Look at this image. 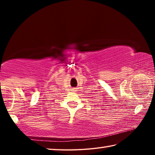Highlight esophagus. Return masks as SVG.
<instances>
[{
	"mask_svg": "<svg viewBox=\"0 0 155 155\" xmlns=\"http://www.w3.org/2000/svg\"><path fill=\"white\" fill-rule=\"evenodd\" d=\"M72 90H73L72 91H76V90H75V88H74V89H72Z\"/></svg>",
	"mask_w": 155,
	"mask_h": 155,
	"instance_id": "esophagus-1",
	"label": "esophagus"
}]
</instances>
